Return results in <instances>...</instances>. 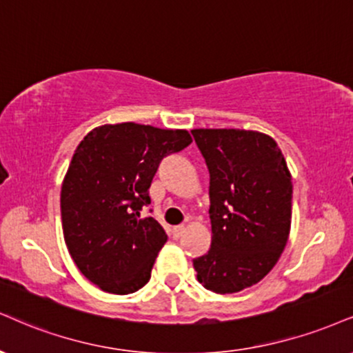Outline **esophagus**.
<instances>
[{"label": "esophagus", "mask_w": 353, "mask_h": 353, "mask_svg": "<svg viewBox=\"0 0 353 353\" xmlns=\"http://www.w3.org/2000/svg\"><path fill=\"white\" fill-rule=\"evenodd\" d=\"M182 232H184V225H176V227H172V236H174V239H179Z\"/></svg>", "instance_id": "obj_1"}]
</instances>
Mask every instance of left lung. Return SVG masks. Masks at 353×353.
<instances>
[{
	"mask_svg": "<svg viewBox=\"0 0 353 353\" xmlns=\"http://www.w3.org/2000/svg\"><path fill=\"white\" fill-rule=\"evenodd\" d=\"M210 185V250L194 258L199 283L219 294L261 281L286 246L292 182L273 138L246 130H192Z\"/></svg>",
	"mask_w": 353,
	"mask_h": 353,
	"instance_id": "1",
	"label": "left lung"
}]
</instances>
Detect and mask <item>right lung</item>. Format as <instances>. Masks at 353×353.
<instances>
[{"mask_svg":"<svg viewBox=\"0 0 353 353\" xmlns=\"http://www.w3.org/2000/svg\"><path fill=\"white\" fill-rule=\"evenodd\" d=\"M190 143L184 130L136 123L99 126L80 141L61 190L62 230L72 260L100 290L130 294L150 281L168 235L141 210L161 161Z\"/></svg>","mask_w":353,"mask_h":353,"instance_id":"right-lung-1","label":"right lung"}]
</instances>
